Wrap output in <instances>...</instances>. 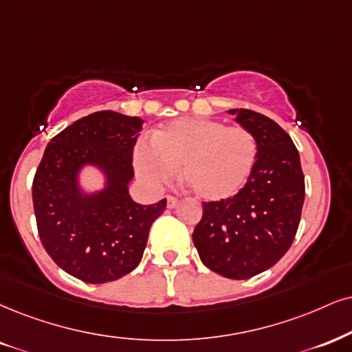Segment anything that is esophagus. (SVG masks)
<instances>
[{
  "instance_id": "obj_1",
  "label": "esophagus",
  "mask_w": 352,
  "mask_h": 352,
  "mask_svg": "<svg viewBox=\"0 0 352 352\" xmlns=\"http://www.w3.org/2000/svg\"><path fill=\"white\" fill-rule=\"evenodd\" d=\"M177 204H179V201H177L176 197L168 196V209H175V207L177 206Z\"/></svg>"
}]
</instances>
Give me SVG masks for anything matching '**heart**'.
<instances>
[{"label": "heart", "instance_id": "obj_1", "mask_svg": "<svg viewBox=\"0 0 352 352\" xmlns=\"http://www.w3.org/2000/svg\"><path fill=\"white\" fill-rule=\"evenodd\" d=\"M253 132L212 119H179L156 130L151 145L140 142L133 151L137 175L163 186L181 168V181L199 199L223 201L240 190L258 162Z\"/></svg>", "mask_w": 352, "mask_h": 352}]
</instances>
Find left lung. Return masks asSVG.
Instances as JSON below:
<instances>
[{"instance_id": "1", "label": "left lung", "mask_w": 352, "mask_h": 352, "mask_svg": "<svg viewBox=\"0 0 352 352\" xmlns=\"http://www.w3.org/2000/svg\"><path fill=\"white\" fill-rule=\"evenodd\" d=\"M258 140L250 179L233 197L202 204L192 241L210 271L250 279L279 261L292 246L305 199L300 156L274 120L250 109H230Z\"/></svg>"}]
</instances>
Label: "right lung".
<instances>
[{"label":"right lung","instance_id":"add662e5","mask_svg":"<svg viewBox=\"0 0 352 352\" xmlns=\"http://www.w3.org/2000/svg\"><path fill=\"white\" fill-rule=\"evenodd\" d=\"M143 120L114 111L94 112L52 138L32 181L42 246L58 267L88 284H104L142 261L151 223L166 199L140 206L129 196L132 153ZM104 169L110 184L96 197L77 190L81 164Z\"/></svg>","mask_w":352,"mask_h":352}]
</instances>
